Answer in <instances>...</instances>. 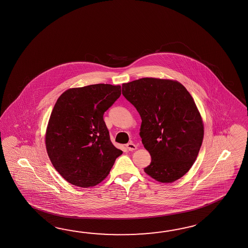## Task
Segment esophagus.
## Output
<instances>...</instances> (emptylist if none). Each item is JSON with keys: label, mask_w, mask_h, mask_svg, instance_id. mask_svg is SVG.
I'll return each mask as SVG.
<instances>
[{"label": "esophagus", "mask_w": 248, "mask_h": 248, "mask_svg": "<svg viewBox=\"0 0 248 248\" xmlns=\"http://www.w3.org/2000/svg\"><path fill=\"white\" fill-rule=\"evenodd\" d=\"M126 147L128 151H135V150L138 149V146L136 144H133L132 142L126 144Z\"/></svg>", "instance_id": "obj_1"}]
</instances>
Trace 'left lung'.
<instances>
[{
	"instance_id": "8db88e82",
	"label": "left lung",
	"mask_w": 248,
	"mask_h": 248,
	"mask_svg": "<svg viewBox=\"0 0 248 248\" xmlns=\"http://www.w3.org/2000/svg\"><path fill=\"white\" fill-rule=\"evenodd\" d=\"M122 94L142 119L139 135L152 158L144 172L161 183L182 178L196 161L204 134L189 92L179 81L143 78L122 84Z\"/></svg>"
}]
</instances>
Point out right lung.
I'll list each match as a JSON object with an SVG mask.
<instances>
[{
  "instance_id": "1",
  "label": "right lung",
  "mask_w": 248,
  "mask_h": 248,
  "mask_svg": "<svg viewBox=\"0 0 248 248\" xmlns=\"http://www.w3.org/2000/svg\"><path fill=\"white\" fill-rule=\"evenodd\" d=\"M121 86L96 84L69 88L52 109L46 147L53 167L70 184L101 183L122 151L110 142L104 113L121 96Z\"/></svg>"
}]
</instances>
